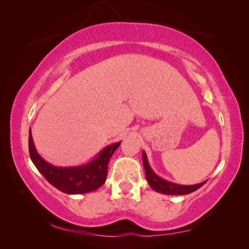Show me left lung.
I'll return each instance as SVG.
<instances>
[{
	"instance_id": "obj_1",
	"label": "left lung",
	"mask_w": 249,
	"mask_h": 249,
	"mask_svg": "<svg viewBox=\"0 0 249 249\" xmlns=\"http://www.w3.org/2000/svg\"><path fill=\"white\" fill-rule=\"evenodd\" d=\"M142 161H143V166H144V170H145V178H146L147 183L155 191L159 193H163L166 195L189 194L199 189V188L205 185L207 182L206 180V182H202L196 185H179V184L172 183L156 175L154 170L152 169V167L149 166V163L144 150L142 152Z\"/></svg>"
}]
</instances>
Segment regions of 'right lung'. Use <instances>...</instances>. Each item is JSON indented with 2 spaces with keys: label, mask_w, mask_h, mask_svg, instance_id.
<instances>
[{
  "label": "right lung",
  "mask_w": 249,
  "mask_h": 249,
  "mask_svg": "<svg viewBox=\"0 0 249 249\" xmlns=\"http://www.w3.org/2000/svg\"><path fill=\"white\" fill-rule=\"evenodd\" d=\"M120 143L122 141L103 148L86 164L60 167L54 166L42 159L34 145L31 127L29 132V153L35 167L52 186L67 194H84L92 192L103 186L107 178L109 161Z\"/></svg>",
  "instance_id": "add662e5"
}]
</instances>
